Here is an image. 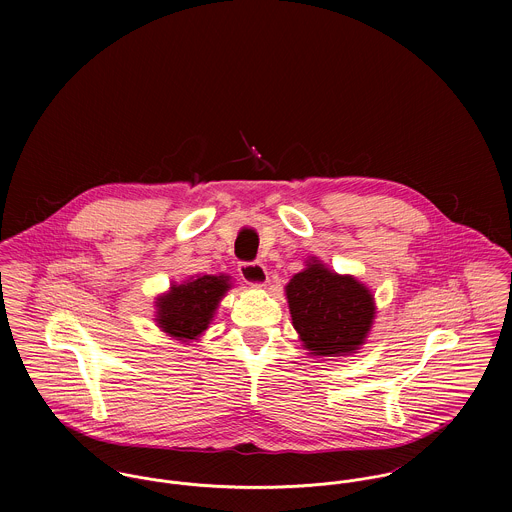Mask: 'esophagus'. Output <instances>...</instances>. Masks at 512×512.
Returning <instances> with one entry per match:
<instances>
[{
    "label": "esophagus",
    "mask_w": 512,
    "mask_h": 512,
    "mask_svg": "<svg viewBox=\"0 0 512 512\" xmlns=\"http://www.w3.org/2000/svg\"><path fill=\"white\" fill-rule=\"evenodd\" d=\"M238 272L240 278L252 286H264L268 280V270L260 262H240Z\"/></svg>",
    "instance_id": "obj_1"
}]
</instances>
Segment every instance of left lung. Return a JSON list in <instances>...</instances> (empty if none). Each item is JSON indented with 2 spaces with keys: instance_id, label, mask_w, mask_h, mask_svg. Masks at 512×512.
<instances>
[{
  "instance_id": "1",
  "label": "left lung",
  "mask_w": 512,
  "mask_h": 512,
  "mask_svg": "<svg viewBox=\"0 0 512 512\" xmlns=\"http://www.w3.org/2000/svg\"><path fill=\"white\" fill-rule=\"evenodd\" d=\"M295 331L303 347L319 357L355 353L374 319V301L351 276L309 264L286 286Z\"/></svg>"
}]
</instances>
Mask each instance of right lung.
Returning a JSON list of instances; mask_svg holds the SVG:
<instances>
[{"label":"right lung","mask_w":512,"mask_h":512,"mask_svg":"<svg viewBox=\"0 0 512 512\" xmlns=\"http://www.w3.org/2000/svg\"><path fill=\"white\" fill-rule=\"evenodd\" d=\"M228 290L224 276H201L193 282L173 286L157 299L159 327L177 339L199 337L213 319L220 297Z\"/></svg>","instance_id":"add662e5"}]
</instances>
